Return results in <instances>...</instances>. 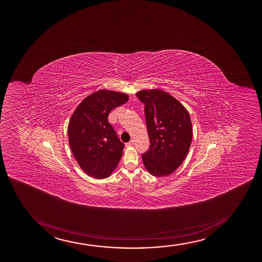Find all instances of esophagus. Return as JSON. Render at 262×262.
I'll return each mask as SVG.
<instances>
[{"instance_id":"obj_1","label":"esophagus","mask_w":262,"mask_h":262,"mask_svg":"<svg viewBox=\"0 0 262 262\" xmlns=\"http://www.w3.org/2000/svg\"><path fill=\"white\" fill-rule=\"evenodd\" d=\"M133 145H134V141L133 140H131L130 142H127V143H126V147H132Z\"/></svg>"}]
</instances>
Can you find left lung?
<instances>
[{
    "label": "left lung",
    "instance_id": "obj_1",
    "mask_svg": "<svg viewBox=\"0 0 262 262\" xmlns=\"http://www.w3.org/2000/svg\"><path fill=\"white\" fill-rule=\"evenodd\" d=\"M144 104L149 147L142 158L155 177L168 176L184 162L192 141L190 115L174 97L161 90L140 91L136 94Z\"/></svg>",
    "mask_w": 262,
    "mask_h": 262
}]
</instances>
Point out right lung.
<instances>
[{"label":"right lung","mask_w":262,"mask_h":262,"mask_svg":"<svg viewBox=\"0 0 262 262\" xmlns=\"http://www.w3.org/2000/svg\"><path fill=\"white\" fill-rule=\"evenodd\" d=\"M127 100L126 94L100 90L85 98L71 118L70 147L82 169L93 178L109 177L122 157L124 143L109 123L108 115Z\"/></svg>","instance_id":"1"}]
</instances>
